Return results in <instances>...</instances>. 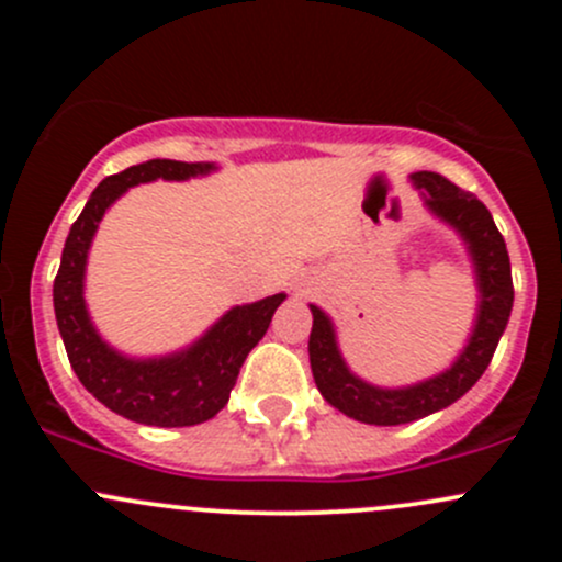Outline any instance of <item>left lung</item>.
<instances>
[{"label":"left lung","instance_id":"obj_1","mask_svg":"<svg viewBox=\"0 0 562 562\" xmlns=\"http://www.w3.org/2000/svg\"><path fill=\"white\" fill-rule=\"evenodd\" d=\"M413 179L422 190H427V206L446 223L454 225L462 239L468 241L481 291L479 321H475L468 348L451 370L432 378V381L418 383V386L389 391L370 386V383L350 375L342 356H339L337 342H334L331 323L321 310L310 307L313 310L310 364H313L317 391L328 405L342 411L345 416L364 424H378V427L416 422V418L429 416L440 407H449L464 391L473 389L495 356L514 304L512 260H508L506 241H503L490 209L473 192H464L462 187L451 184L446 176L435 171H418L413 173Z\"/></svg>","mask_w":562,"mask_h":562}]
</instances>
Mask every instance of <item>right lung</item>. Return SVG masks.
<instances>
[{
    "mask_svg": "<svg viewBox=\"0 0 562 562\" xmlns=\"http://www.w3.org/2000/svg\"><path fill=\"white\" fill-rule=\"evenodd\" d=\"M209 168V162L149 160L100 181L67 234L54 280L56 323L78 381L113 413L149 427H192L217 416L228 405L247 353L263 337L271 315L285 299V293H277L263 302L234 307L190 350L168 359H124L94 331L83 307V266L105 209L140 181L187 179Z\"/></svg>",
    "mask_w": 562,
    "mask_h": 562,
    "instance_id": "add662e5",
    "label": "right lung"
}]
</instances>
